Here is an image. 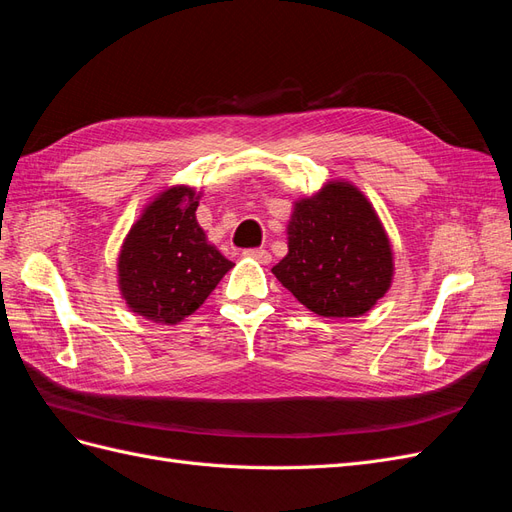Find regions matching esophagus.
<instances>
[{
    "instance_id": "34e87169",
    "label": "esophagus",
    "mask_w": 512,
    "mask_h": 512,
    "mask_svg": "<svg viewBox=\"0 0 512 512\" xmlns=\"http://www.w3.org/2000/svg\"><path fill=\"white\" fill-rule=\"evenodd\" d=\"M247 258H254L258 262H262V265H269L271 262V254L265 250V247H250V250L243 252Z\"/></svg>"
}]
</instances>
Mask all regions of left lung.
Listing matches in <instances>:
<instances>
[{
	"instance_id": "1",
	"label": "left lung",
	"mask_w": 512,
	"mask_h": 512,
	"mask_svg": "<svg viewBox=\"0 0 512 512\" xmlns=\"http://www.w3.org/2000/svg\"><path fill=\"white\" fill-rule=\"evenodd\" d=\"M273 275L314 314L354 318L391 288L393 250L365 194L331 181L294 203L288 254Z\"/></svg>"
}]
</instances>
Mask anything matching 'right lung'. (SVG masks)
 Listing matches in <instances>:
<instances>
[{"label":"right lung","instance_id":"right-lung-1","mask_svg":"<svg viewBox=\"0 0 512 512\" xmlns=\"http://www.w3.org/2000/svg\"><path fill=\"white\" fill-rule=\"evenodd\" d=\"M200 194L175 185L153 198L121 245L119 288L132 312L162 324L194 314L232 262L196 222Z\"/></svg>","mask_w":512,"mask_h":512}]
</instances>
